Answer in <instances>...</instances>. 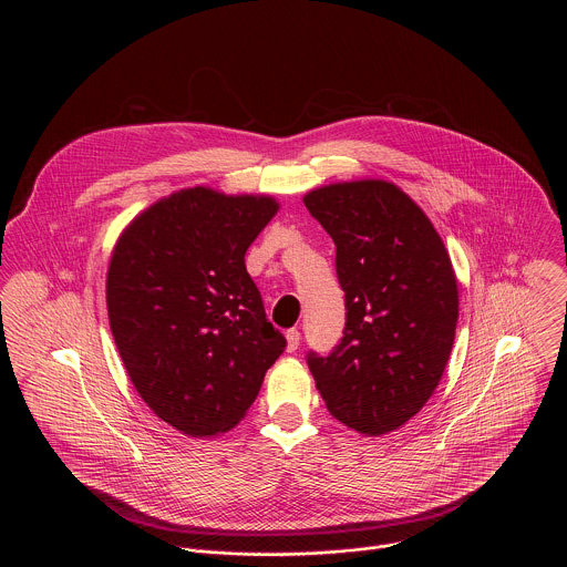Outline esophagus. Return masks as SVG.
Instances as JSON below:
<instances>
[{"instance_id":"obj_1","label":"esophagus","mask_w":567,"mask_h":567,"mask_svg":"<svg viewBox=\"0 0 567 567\" xmlns=\"http://www.w3.org/2000/svg\"><path fill=\"white\" fill-rule=\"evenodd\" d=\"M286 338H288V351H290V353L297 351V349H299V342H301L299 329H288V331H286Z\"/></svg>"}]
</instances>
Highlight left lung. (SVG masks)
<instances>
[{
    "mask_svg": "<svg viewBox=\"0 0 567 567\" xmlns=\"http://www.w3.org/2000/svg\"><path fill=\"white\" fill-rule=\"evenodd\" d=\"M336 244L344 292L338 344L308 367L327 410L360 434L404 425L432 398L452 353L458 288L427 216L386 181L336 183L303 198Z\"/></svg>",
    "mask_w": 567,
    "mask_h": 567,
    "instance_id": "1",
    "label": "left lung"
}]
</instances>
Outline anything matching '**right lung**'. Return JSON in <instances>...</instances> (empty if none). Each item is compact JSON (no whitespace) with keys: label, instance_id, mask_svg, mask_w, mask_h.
Listing matches in <instances>:
<instances>
[{"label":"right lung","instance_id":"obj_1","mask_svg":"<svg viewBox=\"0 0 567 567\" xmlns=\"http://www.w3.org/2000/svg\"><path fill=\"white\" fill-rule=\"evenodd\" d=\"M277 209L270 196L181 189L115 244L106 308L117 351L142 400L183 434L234 427L286 349L244 264Z\"/></svg>","mask_w":567,"mask_h":567}]
</instances>
